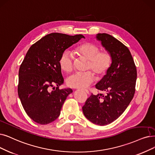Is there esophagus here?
<instances>
[{"label": "esophagus", "mask_w": 155, "mask_h": 155, "mask_svg": "<svg viewBox=\"0 0 155 155\" xmlns=\"http://www.w3.org/2000/svg\"><path fill=\"white\" fill-rule=\"evenodd\" d=\"M83 91H84V92H86L87 94H90V92H89V91H88V90H83Z\"/></svg>", "instance_id": "obj_1"}]
</instances>
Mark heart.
<instances>
[{"instance_id":"obj_1","label":"heart","mask_w":155,"mask_h":155,"mask_svg":"<svg viewBox=\"0 0 155 155\" xmlns=\"http://www.w3.org/2000/svg\"><path fill=\"white\" fill-rule=\"evenodd\" d=\"M75 52L78 56L88 60L86 69H91L98 77L106 74L112 64V57L107 50H100L99 47L91 42H83L78 45ZM58 64L60 69L69 73L74 68V57L68 51H64L59 57ZM95 75L90 71L76 72L67 78L68 86L74 88H84L94 82Z\"/></svg>"}]
</instances>
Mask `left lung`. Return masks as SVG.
Masks as SVG:
<instances>
[{"label":"left lung","mask_w":155,"mask_h":155,"mask_svg":"<svg viewBox=\"0 0 155 155\" xmlns=\"http://www.w3.org/2000/svg\"><path fill=\"white\" fill-rule=\"evenodd\" d=\"M97 39L112 57V64L96 85L106 95L91 94L82 107L85 117L94 124L104 126L123 114L134 97L137 69L128 48L107 34H98Z\"/></svg>","instance_id":"left-lung-1"}]
</instances>
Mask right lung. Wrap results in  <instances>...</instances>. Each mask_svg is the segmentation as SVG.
<instances>
[{
  "label": "right lung",
  "instance_id": "add662e5",
  "mask_svg": "<svg viewBox=\"0 0 155 155\" xmlns=\"http://www.w3.org/2000/svg\"><path fill=\"white\" fill-rule=\"evenodd\" d=\"M81 38H84L81 34L51 33L28 50L19 69L18 93L24 110L37 123L46 125L57 120L72 92L71 88L59 89L64 80L58 60L61 53Z\"/></svg>",
  "mask_w": 155,
  "mask_h": 155
}]
</instances>
